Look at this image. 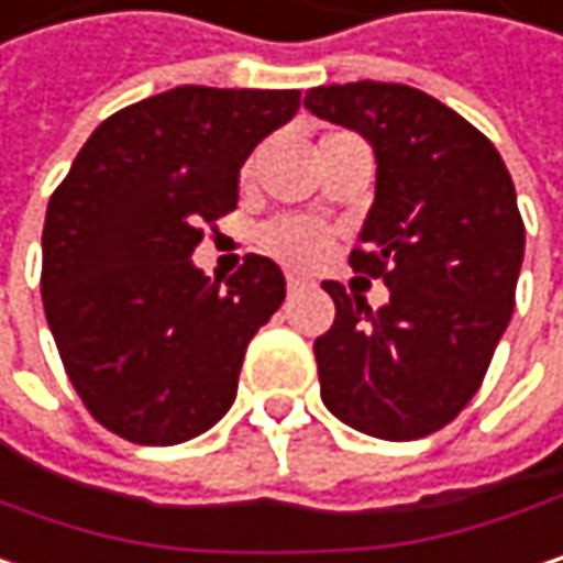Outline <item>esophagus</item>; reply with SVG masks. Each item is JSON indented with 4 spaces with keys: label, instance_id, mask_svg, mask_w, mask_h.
<instances>
[{
    "label": "esophagus",
    "instance_id": "34e87169",
    "mask_svg": "<svg viewBox=\"0 0 563 563\" xmlns=\"http://www.w3.org/2000/svg\"><path fill=\"white\" fill-rule=\"evenodd\" d=\"M285 282H288V291H301V288H308V285H311L308 278H301V275H295V272H288V278H285Z\"/></svg>",
    "mask_w": 563,
    "mask_h": 563
}]
</instances>
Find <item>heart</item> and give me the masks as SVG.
I'll return each instance as SVG.
<instances>
[{
  "mask_svg": "<svg viewBox=\"0 0 563 563\" xmlns=\"http://www.w3.org/2000/svg\"><path fill=\"white\" fill-rule=\"evenodd\" d=\"M258 249L288 268H314L330 249V233L305 217H275L258 230Z\"/></svg>",
  "mask_w": 563,
  "mask_h": 563,
  "instance_id": "heart-1",
  "label": "heart"
}]
</instances>
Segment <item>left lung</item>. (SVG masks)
I'll use <instances>...</instances> for the list:
<instances>
[{
  "label": "left lung",
  "mask_w": 563,
  "mask_h": 563,
  "mask_svg": "<svg viewBox=\"0 0 563 563\" xmlns=\"http://www.w3.org/2000/svg\"><path fill=\"white\" fill-rule=\"evenodd\" d=\"M305 106L376 148V203L350 265L391 295L373 314L323 282L336 317L314 340L320 398L363 434L428 438L483 386L516 308L526 255L516 184L476 125L415 87L333 84Z\"/></svg>",
  "instance_id": "obj_1"
}]
</instances>
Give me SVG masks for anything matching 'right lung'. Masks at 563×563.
<instances>
[{
	"label": "right lung",
	"instance_id": "1",
	"mask_svg": "<svg viewBox=\"0 0 563 563\" xmlns=\"http://www.w3.org/2000/svg\"><path fill=\"white\" fill-rule=\"evenodd\" d=\"M298 106V90L175 87L100 122L51 194L44 317L106 431L172 448L230 411L249 340L285 301V275L246 255L220 285L190 255L203 227L236 210L249 152Z\"/></svg>",
	"mask_w": 563,
	"mask_h": 563
}]
</instances>
